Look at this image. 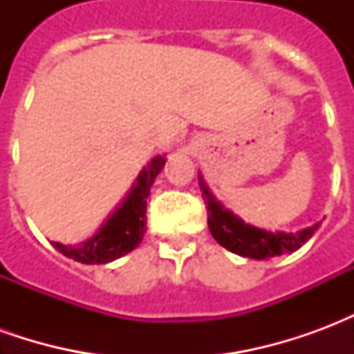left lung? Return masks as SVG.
<instances>
[{
  "label": "left lung",
  "mask_w": 354,
  "mask_h": 354,
  "mask_svg": "<svg viewBox=\"0 0 354 354\" xmlns=\"http://www.w3.org/2000/svg\"><path fill=\"white\" fill-rule=\"evenodd\" d=\"M199 185L203 192V199L208 210V230L212 233L218 245L227 248L230 252L252 258V260H269L274 256L286 252H296L313 237V233L319 230V223L311 227H305L296 233L286 231H267L256 225L246 223L237 214L223 207L216 199L207 182L199 174Z\"/></svg>",
  "instance_id": "8db88e82"
}]
</instances>
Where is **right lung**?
Segmentation results:
<instances>
[{
	"label": "right lung",
	"instance_id": "add662e5",
	"mask_svg": "<svg viewBox=\"0 0 354 354\" xmlns=\"http://www.w3.org/2000/svg\"><path fill=\"white\" fill-rule=\"evenodd\" d=\"M165 155H155L147 167L140 172L136 182L132 184L131 192L121 201V205L108 216V220L102 223V227L93 237L87 239L81 245H62L55 243L53 246L66 258H72L81 263L94 266V263H109L121 258L124 254L134 250L142 243L146 233V210L149 189L153 185L155 178L165 167Z\"/></svg>",
	"mask_w": 354,
	"mask_h": 354
}]
</instances>
